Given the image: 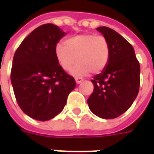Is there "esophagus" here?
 Masks as SVG:
<instances>
[{
    "label": "esophagus",
    "instance_id": "esophagus-1",
    "mask_svg": "<svg viewBox=\"0 0 154 154\" xmlns=\"http://www.w3.org/2000/svg\"><path fill=\"white\" fill-rule=\"evenodd\" d=\"M75 80H76V82H77V84H79V83H81L83 82V78H82V77H75Z\"/></svg>",
    "mask_w": 154,
    "mask_h": 154
}]
</instances>
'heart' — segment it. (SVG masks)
Segmentation results:
<instances>
[{
    "instance_id": "obj_1",
    "label": "heart",
    "mask_w": 154,
    "mask_h": 154,
    "mask_svg": "<svg viewBox=\"0 0 154 154\" xmlns=\"http://www.w3.org/2000/svg\"><path fill=\"white\" fill-rule=\"evenodd\" d=\"M55 58L64 71L72 69L74 75L103 72L107 68L111 55V45L106 37L95 33H82L66 39L64 45L55 46ZM77 59H76L75 58Z\"/></svg>"
}]
</instances>
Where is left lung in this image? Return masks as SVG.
<instances>
[{
    "instance_id": "left-lung-1",
    "label": "left lung",
    "mask_w": 154,
    "mask_h": 154,
    "mask_svg": "<svg viewBox=\"0 0 154 154\" xmlns=\"http://www.w3.org/2000/svg\"><path fill=\"white\" fill-rule=\"evenodd\" d=\"M98 31L108 38L111 55L107 68L91 82L94 92L88 99L92 112L103 119H114L129 109L138 94L140 64L132 45L108 27Z\"/></svg>"
}]
</instances>
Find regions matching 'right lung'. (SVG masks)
I'll return each mask as SVG.
<instances>
[{
  "label": "right lung",
  "instance_id": "obj_1",
  "mask_svg": "<svg viewBox=\"0 0 154 154\" xmlns=\"http://www.w3.org/2000/svg\"><path fill=\"white\" fill-rule=\"evenodd\" d=\"M65 35L56 25H41L25 38L13 56L11 82L17 102L37 121H49L61 112L76 87L55 58V46Z\"/></svg>",
  "mask_w": 154,
  "mask_h": 154
}]
</instances>
